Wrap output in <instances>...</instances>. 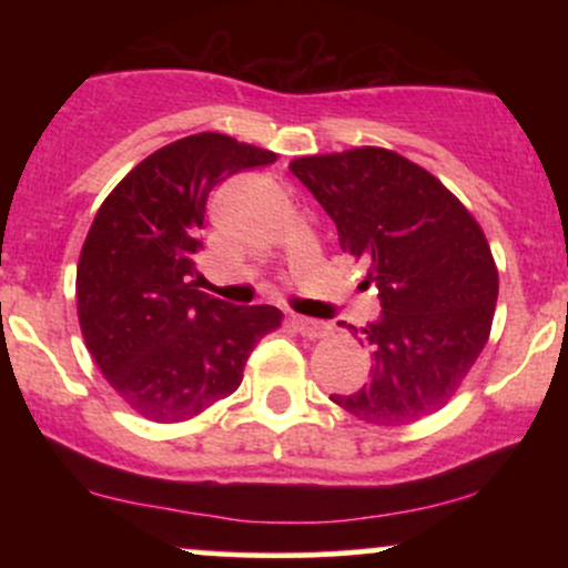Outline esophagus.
I'll list each match as a JSON object with an SVG mask.
<instances>
[{"label": "esophagus", "mask_w": 568, "mask_h": 568, "mask_svg": "<svg viewBox=\"0 0 568 568\" xmlns=\"http://www.w3.org/2000/svg\"><path fill=\"white\" fill-rule=\"evenodd\" d=\"M291 323H293V328H296L298 334H304L306 338H323V336H328V331H331V325L325 321H317V317L291 315Z\"/></svg>", "instance_id": "34e87169"}]
</instances>
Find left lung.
<instances>
[{"label":"left lung","mask_w":568,"mask_h":568,"mask_svg":"<svg viewBox=\"0 0 568 568\" xmlns=\"http://www.w3.org/2000/svg\"><path fill=\"white\" fill-rule=\"evenodd\" d=\"M334 219L344 253L371 262L382 312L363 328L368 382L331 400L371 425L435 414L484 352L497 306L491 247L467 207L425 168L363 146L291 162Z\"/></svg>","instance_id":"obj_1"}]
</instances>
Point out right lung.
I'll return each instance as SVG.
<instances>
[{
  "instance_id": "1",
  "label": "right lung",
  "mask_w": 568,
  "mask_h": 568,
  "mask_svg": "<svg viewBox=\"0 0 568 568\" xmlns=\"http://www.w3.org/2000/svg\"><path fill=\"white\" fill-rule=\"evenodd\" d=\"M275 160L224 133L186 135L139 162L98 207L77 266L82 336L146 419L184 422L232 395L258 338L280 325L277 306H234L194 280L213 189Z\"/></svg>"
}]
</instances>
